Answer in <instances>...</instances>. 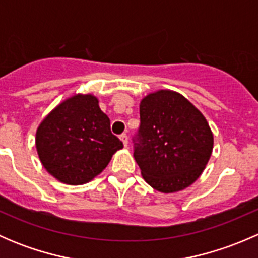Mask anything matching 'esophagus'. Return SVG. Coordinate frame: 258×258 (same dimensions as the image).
<instances>
[{
	"label": "esophagus",
	"mask_w": 258,
	"mask_h": 258,
	"mask_svg": "<svg viewBox=\"0 0 258 258\" xmlns=\"http://www.w3.org/2000/svg\"><path fill=\"white\" fill-rule=\"evenodd\" d=\"M119 139H121V141L123 142L124 146H127V144H128V136H127L126 134H122L121 136H119Z\"/></svg>",
	"instance_id": "1"
}]
</instances>
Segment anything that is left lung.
<instances>
[{"label":"left lung","instance_id":"8db88e82","mask_svg":"<svg viewBox=\"0 0 258 258\" xmlns=\"http://www.w3.org/2000/svg\"><path fill=\"white\" fill-rule=\"evenodd\" d=\"M134 157L151 187L172 194L201 176L213 148L205 116L175 91L160 90L140 103Z\"/></svg>","mask_w":258,"mask_h":258}]
</instances>
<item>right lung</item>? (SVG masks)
I'll return each mask as SVG.
<instances>
[{
    "instance_id": "1",
    "label": "right lung",
    "mask_w": 258,
    "mask_h": 258,
    "mask_svg": "<svg viewBox=\"0 0 258 258\" xmlns=\"http://www.w3.org/2000/svg\"><path fill=\"white\" fill-rule=\"evenodd\" d=\"M123 144L92 95L59 103L41 122L36 148L43 167L63 183L83 184L100 175Z\"/></svg>"
}]
</instances>
